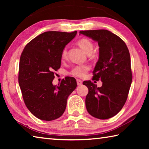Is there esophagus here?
<instances>
[{
	"instance_id": "34e87169",
	"label": "esophagus",
	"mask_w": 149,
	"mask_h": 149,
	"mask_svg": "<svg viewBox=\"0 0 149 149\" xmlns=\"http://www.w3.org/2000/svg\"><path fill=\"white\" fill-rule=\"evenodd\" d=\"M77 84L78 86H80V85H82V81L79 79H77Z\"/></svg>"
}]
</instances>
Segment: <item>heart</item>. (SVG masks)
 <instances>
[{
	"label": "heart",
	"mask_w": 149,
	"mask_h": 149,
	"mask_svg": "<svg viewBox=\"0 0 149 149\" xmlns=\"http://www.w3.org/2000/svg\"><path fill=\"white\" fill-rule=\"evenodd\" d=\"M77 44L87 54L89 55L92 53L94 46L93 42L87 39H81L77 42ZM68 56V51L66 48L62 50L61 53V58L62 60L66 59ZM89 70V66L87 65H79L74 67L70 72V74L75 77H84L87 72Z\"/></svg>",
	"instance_id": "b5f03b06"
}]
</instances>
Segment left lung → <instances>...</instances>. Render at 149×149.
Segmentation results:
<instances>
[{
	"mask_svg": "<svg viewBox=\"0 0 149 149\" xmlns=\"http://www.w3.org/2000/svg\"><path fill=\"white\" fill-rule=\"evenodd\" d=\"M97 41L99 46V58L93 70V79L100 80L97 87L91 81H85L89 93L85 106L89 114L96 118L106 120L116 115L127 100L132 82L129 50L123 40L106 29L81 31Z\"/></svg>",
	"mask_w": 149,
	"mask_h": 149,
	"instance_id": "8db88e82",
	"label": "left lung"
}]
</instances>
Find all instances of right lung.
Masks as SVG:
<instances>
[{
  "instance_id": "1",
  "label": "right lung",
  "mask_w": 149,
  "mask_h": 149,
  "mask_svg": "<svg viewBox=\"0 0 149 149\" xmlns=\"http://www.w3.org/2000/svg\"><path fill=\"white\" fill-rule=\"evenodd\" d=\"M77 31H47L31 40L22 52L18 81L27 108L40 120L60 118L66 108L68 96L77 87L74 77H66L54 85V71L61 65V53Z\"/></svg>"
}]
</instances>
